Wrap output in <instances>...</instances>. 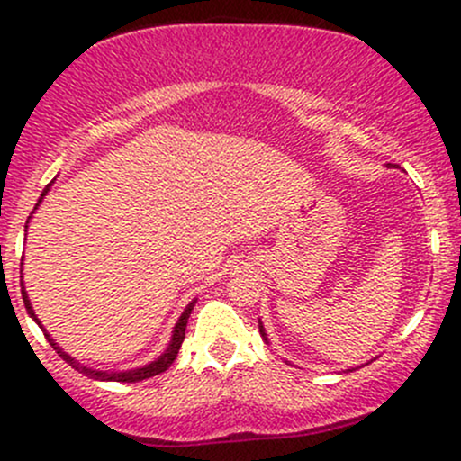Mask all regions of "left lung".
Returning a JSON list of instances; mask_svg holds the SVG:
<instances>
[{"label":"left lung","mask_w":461,"mask_h":461,"mask_svg":"<svg viewBox=\"0 0 461 461\" xmlns=\"http://www.w3.org/2000/svg\"><path fill=\"white\" fill-rule=\"evenodd\" d=\"M260 333H262V338H264V340H267V333H264V327L260 325Z\"/></svg>","instance_id":"1"}]
</instances>
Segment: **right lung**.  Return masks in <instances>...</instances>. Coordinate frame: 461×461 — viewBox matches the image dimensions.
<instances>
[{
	"mask_svg": "<svg viewBox=\"0 0 461 461\" xmlns=\"http://www.w3.org/2000/svg\"><path fill=\"white\" fill-rule=\"evenodd\" d=\"M50 186H51V184H50ZM50 186H47V188L43 190V194H41V199L45 197L47 190H50ZM41 199H39V203H41ZM39 203H36V205H39ZM21 294H23V303H25V308H28L30 316H32V319H34L36 322H39V319H36V314H34V310H32L30 299H28V294H25L23 285H21ZM193 305H194V301L188 305L186 310H184V314L179 316V321H177V325H176V331H173V338H171V345H168L167 353H162V356L158 357L156 362L147 364V366H142V368L130 370V373H102V370H91V368H86V366H79L76 359H73L71 356H67V353L62 351V348L58 347L54 340H51L50 333H47L45 330H43V333H45L47 342H50V345L54 347V351L60 353V357L65 359V362H68V366H73L76 370H82V373L88 375V377H91V379H102V382H123V384L128 382V384H136V382H142V379L156 377V375L164 373V370H167L168 366H171L173 362H176V357H177V353H179V347H182L184 338H186V325H188L190 312H193ZM39 325H41V322H39Z\"/></svg>",
	"mask_w": 461,
	"mask_h": 461,
	"instance_id": "1",
	"label": "right lung"
}]
</instances>
